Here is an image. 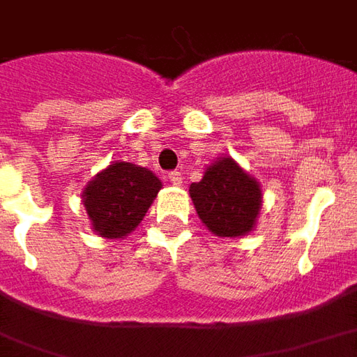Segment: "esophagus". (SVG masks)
<instances>
[{
	"instance_id": "obj_1",
	"label": "esophagus",
	"mask_w": 357,
	"mask_h": 357,
	"mask_svg": "<svg viewBox=\"0 0 357 357\" xmlns=\"http://www.w3.org/2000/svg\"><path fill=\"white\" fill-rule=\"evenodd\" d=\"M169 181H171L174 186H181V184H183V174L178 173V171H171V173H169Z\"/></svg>"
}]
</instances>
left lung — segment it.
Returning <instances> with one entry per match:
<instances>
[{
  "instance_id": "left-lung-1",
  "label": "left lung",
  "mask_w": 357,
  "mask_h": 357,
  "mask_svg": "<svg viewBox=\"0 0 357 357\" xmlns=\"http://www.w3.org/2000/svg\"><path fill=\"white\" fill-rule=\"evenodd\" d=\"M188 192L198 218L218 237H241L257 225L262 206L260 184L231 157L211 163Z\"/></svg>"
}]
</instances>
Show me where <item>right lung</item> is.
<instances>
[{
  "mask_svg": "<svg viewBox=\"0 0 357 357\" xmlns=\"http://www.w3.org/2000/svg\"><path fill=\"white\" fill-rule=\"evenodd\" d=\"M161 186L146 167L126 161L110 163L81 194L91 229L105 239H124L142 223Z\"/></svg>",
  "mask_w": 357,
  "mask_h": 357,
  "instance_id": "add662e5",
  "label": "right lung"
}]
</instances>
